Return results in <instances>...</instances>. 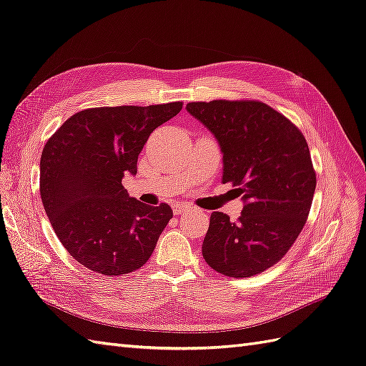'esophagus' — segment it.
<instances>
[{"mask_svg": "<svg viewBox=\"0 0 366 366\" xmlns=\"http://www.w3.org/2000/svg\"><path fill=\"white\" fill-rule=\"evenodd\" d=\"M192 209V207L189 206V204H186V203H180V204H175L174 206V214H184V212H189Z\"/></svg>", "mask_w": 366, "mask_h": 366, "instance_id": "obj_1", "label": "esophagus"}]
</instances>
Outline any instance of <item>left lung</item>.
<instances>
[{"label": "left lung", "mask_w": 366, "mask_h": 366, "mask_svg": "<svg viewBox=\"0 0 366 366\" xmlns=\"http://www.w3.org/2000/svg\"><path fill=\"white\" fill-rule=\"evenodd\" d=\"M223 154V183H232L244 203L231 222L212 212L202 252L228 277H252L290 251L308 219L315 171L299 127L271 106L254 100L187 103Z\"/></svg>", "instance_id": "1"}]
</instances>
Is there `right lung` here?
<instances>
[{
	"instance_id": "add662e5",
	"label": "right lung",
	"mask_w": 366,
	"mask_h": 366,
	"mask_svg": "<svg viewBox=\"0 0 366 366\" xmlns=\"http://www.w3.org/2000/svg\"><path fill=\"white\" fill-rule=\"evenodd\" d=\"M182 107V102L92 107L67 118L44 144V211L67 252L87 269L123 275L149 260L172 209L138 202L122 180L137 174L147 138Z\"/></svg>"
}]
</instances>
